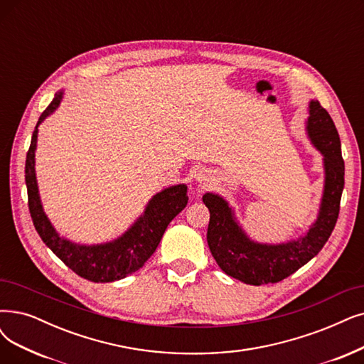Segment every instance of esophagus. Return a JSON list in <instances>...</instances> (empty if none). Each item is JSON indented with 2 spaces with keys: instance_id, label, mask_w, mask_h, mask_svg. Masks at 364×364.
<instances>
[{
  "instance_id": "1",
  "label": "esophagus",
  "mask_w": 364,
  "mask_h": 364,
  "mask_svg": "<svg viewBox=\"0 0 364 364\" xmlns=\"http://www.w3.org/2000/svg\"><path fill=\"white\" fill-rule=\"evenodd\" d=\"M196 181L200 183V186H203V188H206L208 185H210V179H209V176L208 174H205V173H197L196 174Z\"/></svg>"
}]
</instances>
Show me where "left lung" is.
Masks as SVG:
<instances>
[{
    "mask_svg": "<svg viewBox=\"0 0 364 364\" xmlns=\"http://www.w3.org/2000/svg\"><path fill=\"white\" fill-rule=\"evenodd\" d=\"M309 109L308 132L316 149L324 155L326 185L318 220L308 235L282 245L255 243L246 237L223 197L210 193L203 196L210 212L209 250L218 266L245 284L264 285L288 278L323 250L336 225L345 183L341 139L331 116L319 101H311Z\"/></svg>",
    "mask_w": 364,
    "mask_h": 364,
    "instance_id": "8db88e82",
    "label": "left lung"
}]
</instances>
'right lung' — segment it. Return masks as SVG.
Instances as JSON below:
<instances>
[{
    "label": "right lung",
    "mask_w": 364,
    "mask_h": 364,
    "mask_svg": "<svg viewBox=\"0 0 364 364\" xmlns=\"http://www.w3.org/2000/svg\"><path fill=\"white\" fill-rule=\"evenodd\" d=\"M63 92H58L48 109L41 113L33 133L30 149L26 154L25 182L28 191V208H30L38 236L67 267L79 274L80 278L91 282L118 281L137 272L155 252L170 221L186 206V185L171 186L154 196L137 223L114 242L85 246L61 239L43 212L34 170L37 127L58 107Z\"/></svg>",
    "instance_id": "add662e5"
}]
</instances>
